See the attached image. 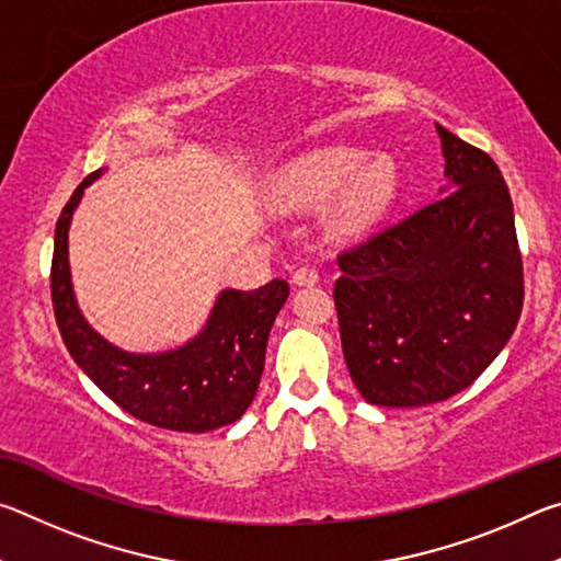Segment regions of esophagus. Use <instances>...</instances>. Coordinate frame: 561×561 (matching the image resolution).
Wrapping results in <instances>:
<instances>
[{
    "instance_id": "obj_1",
    "label": "esophagus",
    "mask_w": 561,
    "mask_h": 561,
    "mask_svg": "<svg viewBox=\"0 0 561 561\" xmlns=\"http://www.w3.org/2000/svg\"><path fill=\"white\" fill-rule=\"evenodd\" d=\"M294 284H299V287H307V284H317L319 282V272L314 267H299L294 272Z\"/></svg>"
}]
</instances>
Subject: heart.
I'll return each mask as SVG.
<instances>
[{"label":"heart","mask_w":561,"mask_h":561,"mask_svg":"<svg viewBox=\"0 0 561 561\" xmlns=\"http://www.w3.org/2000/svg\"><path fill=\"white\" fill-rule=\"evenodd\" d=\"M396 163L388 156L368 158L358 148H327L299 160L282 180V197L294 207H314L331 201L334 232L364 234L391 213L398 197Z\"/></svg>","instance_id":"1"}]
</instances>
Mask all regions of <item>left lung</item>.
I'll use <instances>...</instances> for the list:
<instances>
[{
	"mask_svg": "<svg viewBox=\"0 0 561 561\" xmlns=\"http://www.w3.org/2000/svg\"><path fill=\"white\" fill-rule=\"evenodd\" d=\"M435 130L451 193L339 254L341 348L374 405L460 393L505 348L525 299L505 178L488 153Z\"/></svg>",
	"mask_w": 561,
	"mask_h": 561,
	"instance_id": "8db88e82",
	"label": "left lung"
}]
</instances>
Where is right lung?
Returning a JSON list of instances; mask_svg holds the SVG:
<instances>
[{
	"instance_id": "right-lung-1",
	"label": "right lung",
	"mask_w": 561,
	"mask_h": 561,
	"mask_svg": "<svg viewBox=\"0 0 561 561\" xmlns=\"http://www.w3.org/2000/svg\"><path fill=\"white\" fill-rule=\"evenodd\" d=\"M103 168L73 190L54 237L51 301L71 358L123 411L158 428L207 433L234 423L250 408L264 371V351L289 284L272 279L254 291L222 289L205 327L183 346L133 354L103 339L81 314L69 267V227L83 190Z\"/></svg>"
}]
</instances>
